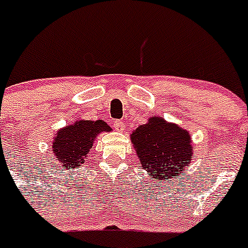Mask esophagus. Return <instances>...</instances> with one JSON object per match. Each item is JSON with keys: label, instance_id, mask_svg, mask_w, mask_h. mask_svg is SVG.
<instances>
[{"label": "esophagus", "instance_id": "obj_1", "mask_svg": "<svg viewBox=\"0 0 248 248\" xmlns=\"http://www.w3.org/2000/svg\"><path fill=\"white\" fill-rule=\"evenodd\" d=\"M113 126H114V129H115V130H118V131H123L124 130V123L122 122V120H114V124H113Z\"/></svg>", "mask_w": 248, "mask_h": 248}]
</instances>
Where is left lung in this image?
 I'll return each mask as SVG.
<instances>
[{"label": "left lung", "instance_id": "obj_1", "mask_svg": "<svg viewBox=\"0 0 248 248\" xmlns=\"http://www.w3.org/2000/svg\"><path fill=\"white\" fill-rule=\"evenodd\" d=\"M141 168L157 181L184 171L194 157L191 134L163 117H151L130 134Z\"/></svg>", "mask_w": 248, "mask_h": 248}]
</instances>
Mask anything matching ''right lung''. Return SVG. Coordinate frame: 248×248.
Instances as JSON below:
<instances>
[{
    "mask_svg": "<svg viewBox=\"0 0 248 248\" xmlns=\"http://www.w3.org/2000/svg\"><path fill=\"white\" fill-rule=\"evenodd\" d=\"M110 130V126L103 120H76L58 129L52 141V151L64 169L77 168L88 157L98 135Z\"/></svg>",
    "mask_w": 248,
    "mask_h": 248,
    "instance_id": "right-lung-1",
    "label": "right lung"
}]
</instances>
